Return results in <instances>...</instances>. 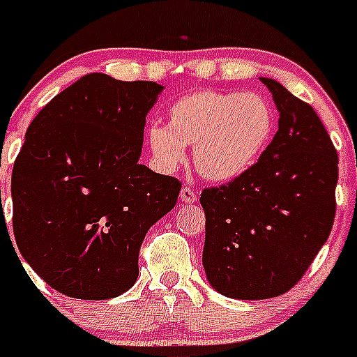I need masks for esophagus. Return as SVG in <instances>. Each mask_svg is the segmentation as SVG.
Masks as SVG:
<instances>
[{"label": "esophagus", "instance_id": "obj_1", "mask_svg": "<svg viewBox=\"0 0 357 357\" xmlns=\"http://www.w3.org/2000/svg\"><path fill=\"white\" fill-rule=\"evenodd\" d=\"M197 198H198V195L193 188H182L181 200L184 202V204H195V202H197Z\"/></svg>", "mask_w": 357, "mask_h": 357}]
</instances>
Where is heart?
Masks as SVG:
<instances>
[{
    "label": "heart",
    "mask_w": 357,
    "mask_h": 357,
    "mask_svg": "<svg viewBox=\"0 0 357 357\" xmlns=\"http://www.w3.org/2000/svg\"><path fill=\"white\" fill-rule=\"evenodd\" d=\"M275 114L261 94L200 89L169 107L166 128L148 130L153 157L166 169L185 160L195 146V166L204 178L230 182L254 166L272 141Z\"/></svg>",
    "instance_id": "obj_1"
}]
</instances>
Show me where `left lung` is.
<instances>
[{
    "label": "left lung",
    "mask_w": 357,
    "mask_h": 357,
    "mask_svg": "<svg viewBox=\"0 0 357 357\" xmlns=\"http://www.w3.org/2000/svg\"><path fill=\"white\" fill-rule=\"evenodd\" d=\"M279 110V130L236 181L202 191L211 286L239 301L289 291L333 229L338 153L311 105L261 78Z\"/></svg>",
    "instance_id": "obj_1"
}]
</instances>
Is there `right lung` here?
<instances>
[{
    "label": "right lung",
    "mask_w": 357,
    "mask_h": 357,
    "mask_svg": "<svg viewBox=\"0 0 357 357\" xmlns=\"http://www.w3.org/2000/svg\"><path fill=\"white\" fill-rule=\"evenodd\" d=\"M162 89L91 73L30 123L12 172V227L24 261L56 291L107 301L139 275L141 243L182 188L139 164Z\"/></svg>",
    "instance_id": "add662e5"
}]
</instances>
